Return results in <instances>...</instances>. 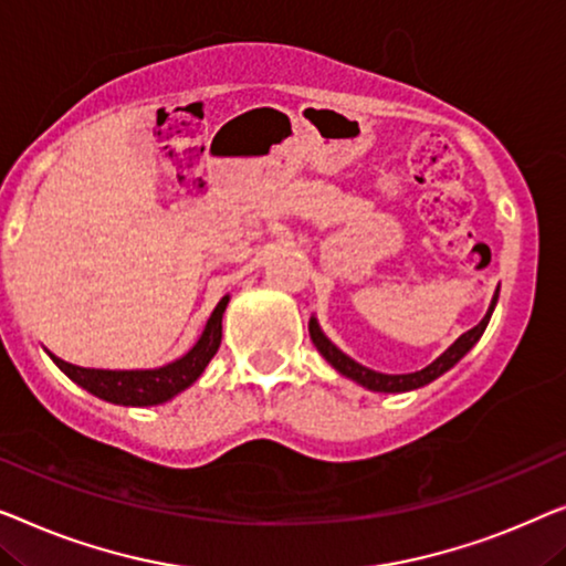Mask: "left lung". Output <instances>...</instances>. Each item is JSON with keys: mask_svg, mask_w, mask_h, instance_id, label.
I'll list each match as a JSON object with an SVG mask.
<instances>
[{"mask_svg": "<svg viewBox=\"0 0 566 566\" xmlns=\"http://www.w3.org/2000/svg\"><path fill=\"white\" fill-rule=\"evenodd\" d=\"M497 292H495V297H492V305L488 310V315H484L480 321V325H474L472 331H467L464 336H459L457 340H453V344L446 348V352L431 366H426V369L412 371V374H381V371L366 369V366L356 364L354 359H348V356L340 352V348H336L328 338H325V333L317 328L315 317H310V338H313L317 352H321L325 359L336 366V369L344 374V377L359 381V385H364L366 389H374V392H408V389L423 387V385H428V381H433L436 377H441L443 371H449L451 366L457 364L461 356H464L469 348L476 344V340H480V336L484 333V328H488V323L492 317V310H495Z\"/></svg>", "mask_w": 566, "mask_h": 566, "instance_id": "left-lung-1", "label": "left lung"}]
</instances>
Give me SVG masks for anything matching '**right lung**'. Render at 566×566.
<instances>
[{
    "instance_id": "add662e5",
    "label": "right lung",
    "mask_w": 566,
    "mask_h": 566,
    "mask_svg": "<svg viewBox=\"0 0 566 566\" xmlns=\"http://www.w3.org/2000/svg\"><path fill=\"white\" fill-rule=\"evenodd\" d=\"M228 297L218 302L212 310L210 321L205 325V333L197 340L195 348L181 359L161 366V369H146V371H107V369H84V366H74L69 361L59 359L51 354L55 366L82 385L86 392L102 397L107 402L117 405H135V408H146V405H158L171 400L181 389H187L197 377L205 371V366L218 354L220 338H222V313H226Z\"/></svg>"
}]
</instances>
